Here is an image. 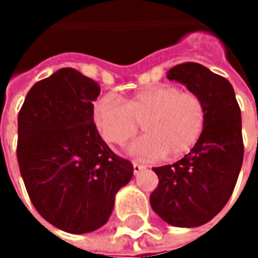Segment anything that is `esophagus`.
<instances>
[{"label":"esophagus","instance_id":"obj_1","mask_svg":"<svg viewBox=\"0 0 258 258\" xmlns=\"http://www.w3.org/2000/svg\"><path fill=\"white\" fill-rule=\"evenodd\" d=\"M133 166H134V174H135V175H138L139 172L143 171V170L146 169L145 165H142V163H138V162H134Z\"/></svg>","mask_w":258,"mask_h":258}]
</instances>
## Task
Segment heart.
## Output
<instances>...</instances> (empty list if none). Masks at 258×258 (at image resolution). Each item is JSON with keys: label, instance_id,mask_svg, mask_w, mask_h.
I'll list each match as a JSON object with an SVG mask.
<instances>
[{"label": "heart", "instance_id": "b5f03b06", "mask_svg": "<svg viewBox=\"0 0 258 258\" xmlns=\"http://www.w3.org/2000/svg\"><path fill=\"white\" fill-rule=\"evenodd\" d=\"M93 119L101 138L112 145H123L139 131L146 133L130 145V151L145 159L187 153L204 133L206 105L192 91L172 84H161L138 92L121 101L107 93L93 105Z\"/></svg>", "mask_w": 258, "mask_h": 258}]
</instances>
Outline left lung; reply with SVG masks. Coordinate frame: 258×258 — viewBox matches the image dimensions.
<instances>
[{
    "mask_svg": "<svg viewBox=\"0 0 258 258\" xmlns=\"http://www.w3.org/2000/svg\"><path fill=\"white\" fill-rule=\"evenodd\" d=\"M167 79L202 97L206 124L187 155L154 167L159 183L150 204L167 224L196 228L214 218L234 190L244 159L241 109L232 84L198 62L172 67Z\"/></svg>",
    "mask_w": 258,
    "mask_h": 258,
    "instance_id": "8db88e82",
    "label": "left lung"
}]
</instances>
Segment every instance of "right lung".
<instances>
[{
    "label": "right lung",
    "mask_w": 258,
    "mask_h": 258,
    "mask_svg": "<svg viewBox=\"0 0 258 258\" xmlns=\"http://www.w3.org/2000/svg\"><path fill=\"white\" fill-rule=\"evenodd\" d=\"M99 95L92 79L61 68L30 88L18 113L17 159L30 201L44 220L72 234L103 226L134 174L97 133Z\"/></svg>",
    "instance_id": "right-lung-1"
}]
</instances>
